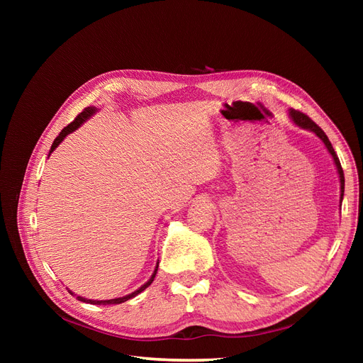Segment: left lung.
<instances>
[{"instance_id":"obj_1","label":"left lung","mask_w":363,"mask_h":363,"mask_svg":"<svg viewBox=\"0 0 363 363\" xmlns=\"http://www.w3.org/2000/svg\"><path fill=\"white\" fill-rule=\"evenodd\" d=\"M289 118H291V121H292V123H294L296 127H300V128H303V130H309V131H312V133H315L318 138H320V139L323 140V144L325 145L327 151L330 152V156H332V159H333V162H335V167H336V169H337L339 183H340V200H339V201L342 203V200H344V186H345L344 171H342V167H340V162H339V159H337V156H336V152H335V150H333V147H332V144H330V140H328V138H327V135L324 133V131H323L320 127H318L311 118H307L304 113L296 112V111H294V108H289Z\"/></svg>"}]
</instances>
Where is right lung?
Masks as SVG:
<instances>
[{
  "label": "right lung",
  "instance_id": "right-lung-1",
  "mask_svg": "<svg viewBox=\"0 0 363 363\" xmlns=\"http://www.w3.org/2000/svg\"><path fill=\"white\" fill-rule=\"evenodd\" d=\"M96 111H98V108H96V107H94V106H91V107H86L84 111H83L79 116H77L69 125L65 127V128L60 131V135H59L56 139H54L52 145H51V150H50V155H51V152L62 144L65 138H67L68 135H71L72 131H75V130L79 128V127H82V124H84L87 119H89L91 116H94V115L96 113ZM50 155H48V157H50ZM157 268H159V262H157V265H156V268H155V272L151 274L150 280H148L147 283L142 284V286H140L139 289H136L135 292H131V294H128V295H125V296H119V298H112V300H87V298H84V296L77 295V298H79V300H80V301H83V303H91V304H103V306H106V304H121V303H124V301H127V300H130V298H133V296H136V295H138V294H140L142 291H145V289L150 286V284L152 283V280H155L156 274H157ZM69 294L75 295L72 291H69Z\"/></svg>",
  "mask_w": 363,
  "mask_h": 363
}]
</instances>
